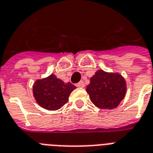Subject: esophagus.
Listing matches in <instances>:
<instances>
[{
    "label": "esophagus",
    "instance_id": "obj_1",
    "mask_svg": "<svg viewBox=\"0 0 153 153\" xmlns=\"http://www.w3.org/2000/svg\"><path fill=\"white\" fill-rule=\"evenodd\" d=\"M77 87H84L85 86V84H84L83 81H80L79 82L76 84Z\"/></svg>",
    "mask_w": 153,
    "mask_h": 153
}]
</instances>
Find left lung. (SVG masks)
<instances>
[{
	"mask_svg": "<svg viewBox=\"0 0 153 153\" xmlns=\"http://www.w3.org/2000/svg\"><path fill=\"white\" fill-rule=\"evenodd\" d=\"M91 101L100 109L116 108L125 98L126 85L125 79L119 74L107 73L98 70L86 86Z\"/></svg>",
	"mask_w": 153,
	"mask_h": 153,
	"instance_id": "obj_1",
	"label": "left lung"
}]
</instances>
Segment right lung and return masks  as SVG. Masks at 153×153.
I'll return each mask as SVG.
<instances>
[{"instance_id":"add662e5","label":"right lung","mask_w":153,"mask_h":153,"mask_svg":"<svg viewBox=\"0 0 153 153\" xmlns=\"http://www.w3.org/2000/svg\"><path fill=\"white\" fill-rule=\"evenodd\" d=\"M76 89L71 82L65 83L55 74L36 80L33 85V95L37 103L48 110H56L63 106L72 91Z\"/></svg>"}]
</instances>
